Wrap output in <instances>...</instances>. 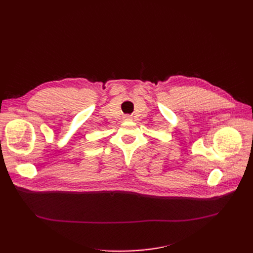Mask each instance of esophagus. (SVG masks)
Returning a JSON list of instances; mask_svg holds the SVG:
<instances>
[{
	"mask_svg": "<svg viewBox=\"0 0 253 253\" xmlns=\"http://www.w3.org/2000/svg\"><path fill=\"white\" fill-rule=\"evenodd\" d=\"M124 119H125L126 121H131V120H133V117L129 116V115H126V116L124 117Z\"/></svg>",
	"mask_w": 253,
	"mask_h": 253,
	"instance_id": "1",
	"label": "esophagus"
}]
</instances>
